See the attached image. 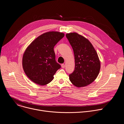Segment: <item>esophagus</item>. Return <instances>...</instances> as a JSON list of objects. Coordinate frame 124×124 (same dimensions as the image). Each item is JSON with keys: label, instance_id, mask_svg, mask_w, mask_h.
I'll use <instances>...</instances> for the list:
<instances>
[{"label": "esophagus", "instance_id": "obj_1", "mask_svg": "<svg viewBox=\"0 0 124 124\" xmlns=\"http://www.w3.org/2000/svg\"><path fill=\"white\" fill-rule=\"evenodd\" d=\"M61 67H62V68H65V65L64 64H62L61 65Z\"/></svg>", "mask_w": 124, "mask_h": 124}]
</instances>
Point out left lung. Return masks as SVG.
Segmentation results:
<instances>
[{"mask_svg": "<svg viewBox=\"0 0 124 124\" xmlns=\"http://www.w3.org/2000/svg\"><path fill=\"white\" fill-rule=\"evenodd\" d=\"M66 37L74 52L75 68L69 75L72 83L77 87L87 86L97 78L101 62L97 52L91 43L76 32L67 33Z\"/></svg>", "mask_w": 124, "mask_h": 124, "instance_id": "obj_1", "label": "left lung"}]
</instances>
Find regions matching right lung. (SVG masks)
Listing matches in <instances>:
<instances>
[{
    "instance_id": "1",
    "label": "right lung",
    "mask_w": 124,
    "mask_h": 124,
    "mask_svg": "<svg viewBox=\"0 0 124 124\" xmlns=\"http://www.w3.org/2000/svg\"><path fill=\"white\" fill-rule=\"evenodd\" d=\"M64 33L49 31L40 35L27 47L23 56L22 65L27 77L33 82L45 85L50 82L61 66L55 61V45Z\"/></svg>"
}]
</instances>
